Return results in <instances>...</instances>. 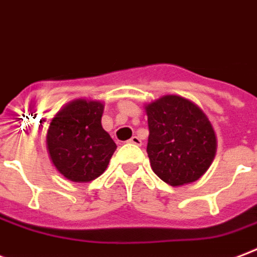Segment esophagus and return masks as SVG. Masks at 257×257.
<instances>
[{
	"label": "esophagus",
	"mask_w": 257,
	"mask_h": 257,
	"mask_svg": "<svg viewBox=\"0 0 257 257\" xmlns=\"http://www.w3.org/2000/svg\"><path fill=\"white\" fill-rule=\"evenodd\" d=\"M129 143L131 144H135V146H142L143 142L140 140V137H137V136H132L131 139H129Z\"/></svg>",
	"instance_id": "obj_1"
}]
</instances>
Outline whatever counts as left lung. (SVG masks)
I'll return each mask as SVG.
<instances>
[{
  "label": "left lung",
  "instance_id": "obj_1",
  "mask_svg": "<svg viewBox=\"0 0 257 257\" xmlns=\"http://www.w3.org/2000/svg\"><path fill=\"white\" fill-rule=\"evenodd\" d=\"M151 167L171 186L198 181L210 167L217 151L213 125L198 105L167 94L147 103Z\"/></svg>",
  "mask_w": 257,
  "mask_h": 257
}]
</instances>
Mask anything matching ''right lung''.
Returning a JSON list of instances; mask_svg holds the SVG:
<instances>
[{
  "instance_id": "1",
  "label": "right lung",
  "mask_w": 257,
  "mask_h": 257,
  "mask_svg": "<svg viewBox=\"0 0 257 257\" xmlns=\"http://www.w3.org/2000/svg\"><path fill=\"white\" fill-rule=\"evenodd\" d=\"M101 101L78 98L51 120L47 151L59 174L76 183L94 181L107 168L115 143L102 128Z\"/></svg>"
}]
</instances>
